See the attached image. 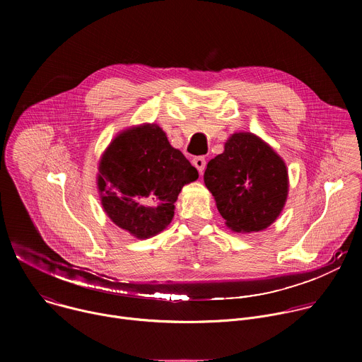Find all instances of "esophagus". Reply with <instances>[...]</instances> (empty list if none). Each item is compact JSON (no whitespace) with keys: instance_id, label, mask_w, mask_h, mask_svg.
<instances>
[{"instance_id":"34e87169","label":"esophagus","mask_w":362,"mask_h":362,"mask_svg":"<svg viewBox=\"0 0 362 362\" xmlns=\"http://www.w3.org/2000/svg\"><path fill=\"white\" fill-rule=\"evenodd\" d=\"M192 163H193V166L197 169L199 173H203V170H204V168H206V159H204V158H194V159L192 160Z\"/></svg>"}]
</instances>
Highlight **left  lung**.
I'll return each mask as SVG.
<instances>
[{
    "label": "left lung",
    "instance_id": "left-lung-1",
    "mask_svg": "<svg viewBox=\"0 0 362 362\" xmlns=\"http://www.w3.org/2000/svg\"><path fill=\"white\" fill-rule=\"evenodd\" d=\"M204 185L235 232H257L279 216L288 194L284 160L259 137L235 133L208 163Z\"/></svg>",
    "mask_w": 362,
    "mask_h": 362
}]
</instances>
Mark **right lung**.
<instances>
[{
	"mask_svg": "<svg viewBox=\"0 0 362 362\" xmlns=\"http://www.w3.org/2000/svg\"><path fill=\"white\" fill-rule=\"evenodd\" d=\"M98 172L103 208L119 228L139 239L162 232L172 222L182 187L199 177L156 124L119 134L103 154Z\"/></svg>",
	"mask_w": 362,
	"mask_h": 362,
	"instance_id": "1",
	"label": "right lung"
}]
</instances>
